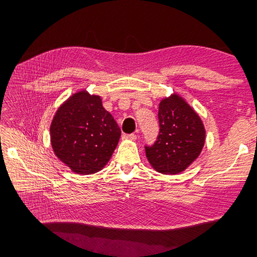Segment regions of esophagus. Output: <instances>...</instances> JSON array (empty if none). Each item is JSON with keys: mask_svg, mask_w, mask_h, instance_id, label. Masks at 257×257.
Segmentation results:
<instances>
[{"mask_svg": "<svg viewBox=\"0 0 257 257\" xmlns=\"http://www.w3.org/2000/svg\"><path fill=\"white\" fill-rule=\"evenodd\" d=\"M137 139V135L135 134H130V135H123L122 136V140H130V141H134Z\"/></svg>", "mask_w": 257, "mask_h": 257, "instance_id": "1", "label": "esophagus"}]
</instances>
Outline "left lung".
I'll use <instances>...</instances> for the list:
<instances>
[{
  "mask_svg": "<svg viewBox=\"0 0 257 257\" xmlns=\"http://www.w3.org/2000/svg\"><path fill=\"white\" fill-rule=\"evenodd\" d=\"M160 133L156 144L146 148L150 166L162 174H178L198 159L205 144V128L199 113L173 92L159 103Z\"/></svg>",
  "mask_w": 257,
  "mask_h": 257,
  "instance_id": "8db88e82",
  "label": "left lung"
}]
</instances>
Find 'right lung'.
Instances as JSON below:
<instances>
[{"label":"right lung","instance_id":"1","mask_svg":"<svg viewBox=\"0 0 257 257\" xmlns=\"http://www.w3.org/2000/svg\"><path fill=\"white\" fill-rule=\"evenodd\" d=\"M50 132L54 154L77 174L105 168L121 136L100 96L86 89L76 91L57 108Z\"/></svg>","mask_w":257,"mask_h":257}]
</instances>
